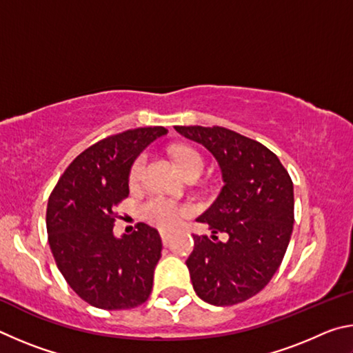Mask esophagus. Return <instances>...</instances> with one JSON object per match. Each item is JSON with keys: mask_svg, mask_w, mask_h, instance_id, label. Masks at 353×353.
Returning a JSON list of instances; mask_svg holds the SVG:
<instances>
[{"mask_svg": "<svg viewBox=\"0 0 353 353\" xmlns=\"http://www.w3.org/2000/svg\"><path fill=\"white\" fill-rule=\"evenodd\" d=\"M171 236H172V235L170 234V232H165V230L160 232V238H162V243H163V244H168V243L171 241Z\"/></svg>", "mask_w": 353, "mask_h": 353, "instance_id": "1", "label": "esophagus"}]
</instances>
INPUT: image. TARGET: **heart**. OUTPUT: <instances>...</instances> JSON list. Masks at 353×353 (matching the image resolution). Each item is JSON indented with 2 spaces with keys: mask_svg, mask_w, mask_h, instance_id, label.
<instances>
[{
  "mask_svg": "<svg viewBox=\"0 0 353 353\" xmlns=\"http://www.w3.org/2000/svg\"><path fill=\"white\" fill-rule=\"evenodd\" d=\"M174 160L179 165V168L182 170L183 174H188V172L193 171H204V157L196 151L193 148L188 146H181L174 149ZM145 168H146V155L141 154L140 157H137V160L132 165L129 172V181L132 185L139 183L143 174H145ZM139 212L141 214L143 219H146L148 223H151L154 225L162 227V229H171V227L177 225L181 221L188 216L190 214V208L177 204V202L162 198V196H149L148 199H145L140 204Z\"/></svg>",
  "mask_w": 353,
  "mask_h": 353,
  "instance_id": "1",
  "label": "heart"
}]
</instances>
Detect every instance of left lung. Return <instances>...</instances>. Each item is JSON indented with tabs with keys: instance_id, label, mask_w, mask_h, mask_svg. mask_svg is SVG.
I'll return each mask as SVG.
<instances>
[{
	"instance_id": "left-lung-1",
	"label": "left lung",
	"mask_w": 353,
	"mask_h": 353,
	"mask_svg": "<svg viewBox=\"0 0 353 353\" xmlns=\"http://www.w3.org/2000/svg\"><path fill=\"white\" fill-rule=\"evenodd\" d=\"M212 152L224 185L196 219L212 229L193 235L187 260L191 283L212 305H235L270 283L283 260L294 224V188L279 157L261 143L225 128L174 126ZM224 231L227 242L214 235Z\"/></svg>"
}]
</instances>
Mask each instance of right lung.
<instances>
[{
	"label": "right lung",
	"mask_w": 353,
	"mask_h": 353,
	"mask_svg": "<svg viewBox=\"0 0 353 353\" xmlns=\"http://www.w3.org/2000/svg\"><path fill=\"white\" fill-rule=\"evenodd\" d=\"M168 134L139 128L94 143L70 163L46 208L48 241L56 265L77 296L103 310L141 305L151 294L162 238L137 224L115 236V208L129 196V172L145 149Z\"/></svg>",
	"instance_id": "obj_1"
}]
</instances>
